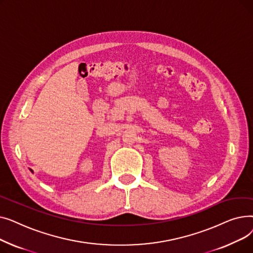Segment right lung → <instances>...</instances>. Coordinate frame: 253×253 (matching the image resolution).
Returning a JSON list of instances; mask_svg holds the SVG:
<instances>
[{"mask_svg":"<svg viewBox=\"0 0 253 253\" xmlns=\"http://www.w3.org/2000/svg\"><path fill=\"white\" fill-rule=\"evenodd\" d=\"M31 171H32V170H31Z\"/></svg>","mask_w":253,"mask_h":253,"instance_id":"obj_1","label":"right lung"}]
</instances>
